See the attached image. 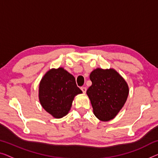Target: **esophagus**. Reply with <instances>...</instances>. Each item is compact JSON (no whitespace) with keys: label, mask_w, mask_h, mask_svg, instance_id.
I'll use <instances>...</instances> for the list:
<instances>
[{"label":"esophagus","mask_w":158,"mask_h":158,"mask_svg":"<svg viewBox=\"0 0 158 158\" xmlns=\"http://www.w3.org/2000/svg\"><path fill=\"white\" fill-rule=\"evenodd\" d=\"M81 91H83V93H86V87H85V86H82L81 88Z\"/></svg>","instance_id":"34e87169"}]
</instances>
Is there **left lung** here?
Segmentation results:
<instances>
[{
	"label": "left lung",
	"mask_w": 158,
	"mask_h": 158,
	"mask_svg": "<svg viewBox=\"0 0 158 158\" xmlns=\"http://www.w3.org/2000/svg\"><path fill=\"white\" fill-rule=\"evenodd\" d=\"M92 84L86 94L92 105L94 114L101 121H107L116 116L128 95V86L114 69H96L91 73Z\"/></svg>",
	"instance_id": "8db88e82"
}]
</instances>
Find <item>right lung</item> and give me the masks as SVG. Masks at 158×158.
I'll list each match as a JSON object with an SVG mask.
<instances>
[{
    "label": "right lung",
    "instance_id": "1",
    "mask_svg": "<svg viewBox=\"0 0 158 158\" xmlns=\"http://www.w3.org/2000/svg\"><path fill=\"white\" fill-rule=\"evenodd\" d=\"M81 93L74 77L62 67L49 70L40 84L41 105L46 111L57 118L68 114L74 96Z\"/></svg>",
    "mask_w": 158,
    "mask_h": 158
}]
</instances>
